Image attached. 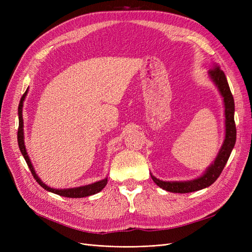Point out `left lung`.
<instances>
[{
	"instance_id": "8db88e82",
	"label": "left lung",
	"mask_w": 252,
	"mask_h": 252,
	"mask_svg": "<svg viewBox=\"0 0 252 252\" xmlns=\"http://www.w3.org/2000/svg\"><path fill=\"white\" fill-rule=\"evenodd\" d=\"M212 82L216 84L220 95L223 96L225 106V140L213 163L208 167L200 178L186 182H165L157 179L151 174L156 184L166 191L175 193H188L209 187L217 181L222 173L224 167L230 157L236 140V128L234 123V100L229 85L223 70L219 65H213L208 71Z\"/></svg>"
}]
</instances>
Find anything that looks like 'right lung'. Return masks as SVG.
I'll return each instance as SVG.
<instances>
[{
  "label": "right lung",
  "mask_w": 252,
  "mask_h": 252,
  "mask_svg": "<svg viewBox=\"0 0 252 252\" xmlns=\"http://www.w3.org/2000/svg\"><path fill=\"white\" fill-rule=\"evenodd\" d=\"M27 91H28V88L27 90L25 91V94H23V96L21 97V101H20V104H19V110H18V113H19V129H18V143H19V147H20V150L22 152L23 157H24L25 161L29 167L30 171H32L33 178L35 179V181L39 183V184L45 189L47 190V191H50V192H53L56 194H59L61 196H66V197H72V199H78V197H84V196H89V195H93V194H95L97 192H100L101 190L106 186V184H107V178L102 180V181H98V182H95V183H93V184H89V185H86V186H80V187H74V188H68V189H55V188H50L49 186H47L46 184H44V183L41 181V179L37 177L35 171H34V168L32 164V162H30V158L27 155V151H26V147H25V143H24V130H23V102H24L25 97L27 95Z\"/></svg>",
  "instance_id": "right-lung-1"
}]
</instances>
